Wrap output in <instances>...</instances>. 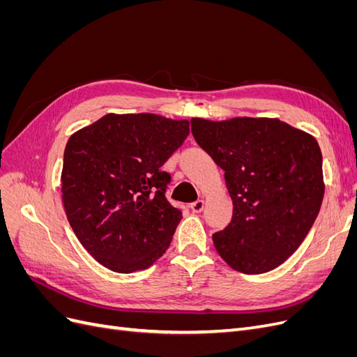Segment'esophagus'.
<instances>
[{"mask_svg": "<svg viewBox=\"0 0 357 357\" xmlns=\"http://www.w3.org/2000/svg\"><path fill=\"white\" fill-rule=\"evenodd\" d=\"M204 205H205L204 199H198V201L190 204V208H192L193 213H201L204 210Z\"/></svg>", "mask_w": 357, "mask_h": 357, "instance_id": "34e87169", "label": "esophagus"}]
</instances>
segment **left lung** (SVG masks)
Here are the masks:
<instances>
[{
    "instance_id": "left-lung-1",
    "label": "left lung",
    "mask_w": 357,
    "mask_h": 357,
    "mask_svg": "<svg viewBox=\"0 0 357 357\" xmlns=\"http://www.w3.org/2000/svg\"><path fill=\"white\" fill-rule=\"evenodd\" d=\"M197 143L225 171L232 220L213 235L235 271L264 274L305 240L325 195L321 152L311 134L271 117H192Z\"/></svg>"
}]
</instances>
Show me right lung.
<instances>
[{"label": "right lung", "instance_id": "obj_1", "mask_svg": "<svg viewBox=\"0 0 357 357\" xmlns=\"http://www.w3.org/2000/svg\"><path fill=\"white\" fill-rule=\"evenodd\" d=\"M188 135L186 119L109 113L68 138L63 208L82 245L105 268L143 271L167 252L183 215L165 198L169 174L160 167Z\"/></svg>", "mask_w": 357, "mask_h": 357}]
</instances>
